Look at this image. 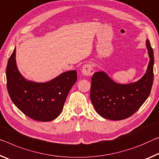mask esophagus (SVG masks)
Here are the masks:
<instances>
[{
    "label": "esophagus",
    "instance_id": "esophagus-1",
    "mask_svg": "<svg viewBox=\"0 0 159 159\" xmlns=\"http://www.w3.org/2000/svg\"><path fill=\"white\" fill-rule=\"evenodd\" d=\"M81 71L82 74L85 75V76H90V75H92L93 74V73H94V70H93L91 64H88L83 66Z\"/></svg>",
    "mask_w": 159,
    "mask_h": 159
}]
</instances>
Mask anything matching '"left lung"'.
Returning <instances> with one entry per match:
<instances>
[{
  "mask_svg": "<svg viewBox=\"0 0 159 159\" xmlns=\"http://www.w3.org/2000/svg\"><path fill=\"white\" fill-rule=\"evenodd\" d=\"M150 58L146 74L137 82L119 84L104 71L95 72L91 79L90 100L101 117L122 120L132 116L146 101L153 80V52L148 39L146 42Z\"/></svg>",
  "mask_w": 159,
  "mask_h": 159,
  "instance_id": "1",
  "label": "left lung"
}]
</instances>
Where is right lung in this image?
I'll return each mask as SVG.
<instances>
[{"mask_svg":"<svg viewBox=\"0 0 159 159\" xmlns=\"http://www.w3.org/2000/svg\"><path fill=\"white\" fill-rule=\"evenodd\" d=\"M15 48L6 67L7 89L16 106L32 119L49 122L62 111L68 93L77 80L76 70H69L46 83L27 80L17 69Z\"/></svg>","mask_w":159,"mask_h":159,"instance_id":"right-lung-1","label":"right lung"}]
</instances>
